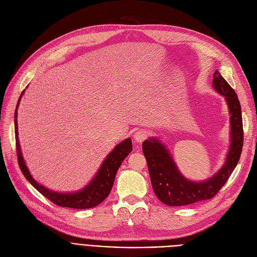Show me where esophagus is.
Listing matches in <instances>:
<instances>
[{
    "instance_id": "34e87169",
    "label": "esophagus",
    "mask_w": 257,
    "mask_h": 257,
    "mask_svg": "<svg viewBox=\"0 0 257 257\" xmlns=\"http://www.w3.org/2000/svg\"><path fill=\"white\" fill-rule=\"evenodd\" d=\"M148 138V132L146 131V130H143V128H139V130H137L136 132H135V134H134V140H136L137 142H142V141H145L146 139Z\"/></svg>"
}]
</instances>
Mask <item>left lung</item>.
<instances>
[{"label":"left lung","instance_id":"left-lung-1","mask_svg":"<svg viewBox=\"0 0 257 257\" xmlns=\"http://www.w3.org/2000/svg\"><path fill=\"white\" fill-rule=\"evenodd\" d=\"M213 86L225 97L231 114V146L227 160L219 172L203 182H193L184 178L170 156V152L157 139L142 143L154 193L158 199L170 207L188 206L213 198L223 187L240 158L243 145L241 108L237 95L216 70Z\"/></svg>","mask_w":257,"mask_h":257}]
</instances>
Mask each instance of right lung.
<instances>
[{
  "mask_svg": "<svg viewBox=\"0 0 257 257\" xmlns=\"http://www.w3.org/2000/svg\"><path fill=\"white\" fill-rule=\"evenodd\" d=\"M24 93L22 91L21 96H20L17 108L15 111V132H16V150L18 155V162L19 167L21 169L23 175L26 177V179L32 183V186L37 189L44 197L49 199L51 202L57 204L59 207H65V208H71V209H90L94 208L98 204H100L107 196L114 184V180L116 177L117 171L119 167L121 166L122 161L126 158V156L132 152L133 145L132 140L128 138L121 143L112 150V152L106 157L104 162L102 163V166L97 173V175L94 177V179L90 181V183L86 188H84L82 191H79L77 193L73 194H63V193H56L53 191H49L48 189L44 188L43 186L39 184L33 176L30 175L29 171L27 170L24 159L22 157L21 149H20L19 145V138H18V122H17V109L20 103V100Z\"/></svg>",
  "mask_w": 257,
  "mask_h": 257,
  "instance_id": "add662e5",
  "label": "right lung"
}]
</instances>
